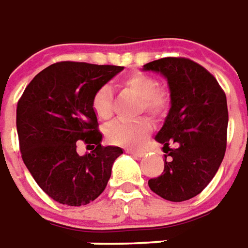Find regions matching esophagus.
Segmentation results:
<instances>
[{"label": "esophagus", "instance_id": "esophagus-1", "mask_svg": "<svg viewBox=\"0 0 248 248\" xmlns=\"http://www.w3.org/2000/svg\"><path fill=\"white\" fill-rule=\"evenodd\" d=\"M125 152L129 154V155L136 156V157H141V156L144 155L143 151H136V149H125Z\"/></svg>", "mask_w": 248, "mask_h": 248}]
</instances>
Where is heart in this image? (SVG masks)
<instances>
[{"label":"heart","mask_w":248,"mask_h":248,"mask_svg":"<svg viewBox=\"0 0 248 248\" xmlns=\"http://www.w3.org/2000/svg\"><path fill=\"white\" fill-rule=\"evenodd\" d=\"M116 87L135 94L140 101L139 112H145L151 117L164 115L171 105V92L159 85L155 77L143 72H135L116 82ZM92 108L99 120L108 121L113 115V94L108 85L100 87L92 99ZM149 121L140 117L133 121H115L107 128V139L115 145L138 147L149 132Z\"/></svg>","instance_id":"b5f03b06"}]
</instances>
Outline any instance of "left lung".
<instances>
[{
    "label": "left lung",
    "instance_id": "obj_1",
    "mask_svg": "<svg viewBox=\"0 0 248 248\" xmlns=\"http://www.w3.org/2000/svg\"><path fill=\"white\" fill-rule=\"evenodd\" d=\"M159 72L171 91V109L156 140L164 151V171L149 179L155 194L170 202L199 195L222 164L227 144L226 93L202 65L186 57H164L144 65Z\"/></svg>",
    "mask_w": 248,
    "mask_h": 248
}]
</instances>
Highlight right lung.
Wrapping results in <instances>:
<instances>
[{
	"label": "right lung",
	"mask_w": 248,
	"mask_h": 248,
	"mask_svg": "<svg viewBox=\"0 0 248 248\" xmlns=\"http://www.w3.org/2000/svg\"><path fill=\"white\" fill-rule=\"evenodd\" d=\"M123 66L60 61L34 76L17 103V133L22 160L36 183L61 204H88L108 184L120 147H103L94 92ZM78 142L91 154H77Z\"/></svg>",
	"instance_id": "1"
}]
</instances>
